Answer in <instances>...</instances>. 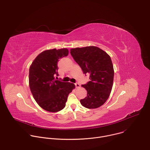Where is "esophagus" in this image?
Masks as SVG:
<instances>
[{"instance_id":"obj_1","label":"esophagus","mask_w":150,"mask_h":150,"mask_svg":"<svg viewBox=\"0 0 150 150\" xmlns=\"http://www.w3.org/2000/svg\"><path fill=\"white\" fill-rule=\"evenodd\" d=\"M75 85L76 88H79V87H80V84H79V83H78V82L75 83Z\"/></svg>"}]
</instances>
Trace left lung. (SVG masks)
Wrapping results in <instances>:
<instances>
[{
  "instance_id": "obj_1",
  "label": "left lung",
  "mask_w": 150,
  "mask_h": 150,
  "mask_svg": "<svg viewBox=\"0 0 150 150\" xmlns=\"http://www.w3.org/2000/svg\"><path fill=\"white\" fill-rule=\"evenodd\" d=\"M71 54L90 81L81 86L87 91V97L80 100L87 109H96L108 99L111 93L114 69L110 56L96 46L71 49Z\"/></svg>"
}]
</instances>
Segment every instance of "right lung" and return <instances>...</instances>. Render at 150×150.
<instances>
[{"mask_svg":"<svg viewBox=\"0 0 150 150\" xmlns=\"http://www.w3.org/2000/svg\"><path fill=\"white\" fill-rule=\"evenodd\" d=\"M67 49H50L40 53L29 70V85L34 98L44 110L57 112L66 105L68 95L75 88L74 83L55 79L58 76L59 59L67 56ZM57 78V77H56Z\"/></svg>","mask_w":150,"mask_h":150,"instance_id":"1","label":"right lung"}]
</instances>
